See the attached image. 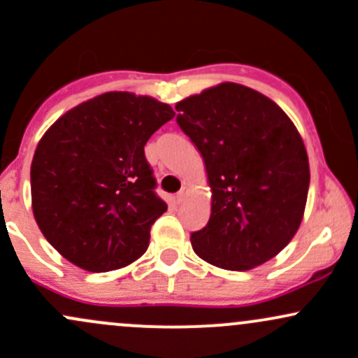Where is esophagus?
Listing matches in <instances>:
<instances>
[{
  "mask_svg": "<svg viewBox=\"0 0 358 358\" xmlns=\"http://www.w3.org/2000/svg\"><path fill=\"white\" fill-rule=\"evenodd\" d=\"M185 194H187V189H185V187H182V190H180L178 192V194H176V202H178V204H180V202H182L183 201V199H185Z\"/></svg>",
  "mask_w": 358,
  "mask_h": 358,
  "instance_id": "34e87169",
  "label": "esophagus"
}]
</instances>
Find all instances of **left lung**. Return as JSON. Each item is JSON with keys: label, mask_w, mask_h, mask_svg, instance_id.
<instances>
[{"label": "left lung", "mask_w": 358, "mask_h": 358, "mask_svg": "<svg viewBox=\"0 0 358 358\" xmlns=\"http://www.w3.org/2000/svg\"><path fill=\"white\" fill-rule=\"evenodd\" d=\"M176 111L213 190L208 224L190 235L195 254L228 271L264 264L302 221L310 182L302 137L269 97L233 82L180 101Z\"/></svg>", "instance_id": "obj_1"}]
</instances>
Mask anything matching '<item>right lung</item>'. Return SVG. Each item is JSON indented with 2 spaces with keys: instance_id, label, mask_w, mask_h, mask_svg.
<instances>
[{
  "instance_id": "1",
  "label": "right lung",
  "mask_w": 358,
  "mask_h": 358,
  "mask_svg": "<svg viewBox=\"0 0 358 358\" xmlns=\"http://www.w3.org/2000/svg\"><path fill=\"white\" fill-rule=\"evenodd\" d=\"M168 104L106 92L75 106L44 134L30 166L34 217L59 254L92 273L120 269L149 247L168 209L145 159Z\"/></svg>"
}]
</instances>
